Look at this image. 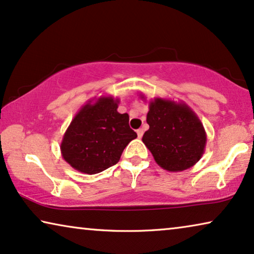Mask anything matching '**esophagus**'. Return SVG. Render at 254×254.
Segmentation results:
<instances>
[{"instance_id": "1", "label": "esophagus", "mask_w": 254, "mask_h": 254, "mask_svg": "<svg viewBox=\"0 0 254 254\" xmlns=\"http://www.w3.org/2000/svg\"><path fill=\"white\" fill-rule=\"evenodd\" d=\"M137 134L138 138H141L142 134H144V128H139V130H137Z\"/></svg>"}]
</instances>
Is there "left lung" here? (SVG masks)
<instances>
[{"instance_id":"8db88e82","label":"left lung","mask_w":254,"mask_h":254,"mask_svg":"<svg viewBox=\"0 0 254 254\" xmlns=\"http://www.w3.org/2000/svg\"><path fill=\"white\" fill-rule=\"evenodd\" d=\"M145 100V95L140 94ZM146 122L149 128L142 142L164 170H187L205 152L207 134L201 121L183 101L154 98L149 101Z\"/></svg>"}]
</instances>
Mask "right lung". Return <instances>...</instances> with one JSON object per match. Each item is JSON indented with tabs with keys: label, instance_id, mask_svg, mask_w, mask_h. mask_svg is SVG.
Listing matches in <instances>:
<instances>
[{
	"label": "right lung",
	"instance_id": "right-lung-1",
	"mask_svg": "<svg viewBox=\"0 0 254 254\" xmlns=\"http://www.w3.org/2000/svg\"><path fill=\"white\" fill-rule=\"evenodd\" d=\"M120 99L101 95L79 109L61 142L62 158L73 169L94 175L120 161L123 149L137 138L127 114L117 112Z\"/></svg>",
	"mask_w": 254,
	"mask_h": 254
}]
</instances>
